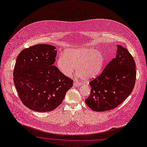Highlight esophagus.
Listing matches in <instances>:
<instances>
[{
	"label": "esophagus",
	"mask_w": 147,
	"mask_h": 147,
	"mask_svg": "<svg viewBox=\"0 0 147 147\" xmlns=\"http://www.w3.org/2000/svg\"><path fill=\"white\" fill-rule=\"evenodd\" d=\"M81 83H78V82H74V83H73V85H74V86H75V87H79V86H81Z\"/></svg>",
	"instance_id": "obj_1"
}]
</instances>
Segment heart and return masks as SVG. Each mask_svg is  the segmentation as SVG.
I'll list each match as a JSON object with an SVG mask.
<instances>
[{
	"instance_id": "heart-1",
	"label": "heart",
	"mask_w": 147,
	"mask_h": 147,
	"mask_svg": "<svg viewBox=\"0 0 147 147\" xmlns=\"http://www.w3.org/2000/svg\"><path fill=\"white\" fill-rule=\"evenodd\" d=\"M105 59L103 55L95 49L80 47L70 49L59 56L57 66L60 71L66 77H71L76 70L78 77L90 79L101 71Z\"/></svg>"
}]
</instances>
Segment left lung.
Wrapping results in <instances>:
<instances>
[{
	"label": "left lung",
	"instance_id": "left-lung-1",
	"mask_svg": "<svg viewBox=\"0 0 147 147\" xmlns=\"http://www.w3.org/2000/svg\"><path fill=\"white\" fill-rule=\"evenodd\" d=\"M136 69L135 60L128 50L117 45L115 57L89 83L91 92L85 101L88 107L95 111H105L122 103L134 87Z\"/></svg>",
	"mask_w": 147,
	"mask_h": 147
}]
</instances>
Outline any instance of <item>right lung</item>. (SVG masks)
<instances>
[{
  "instance_id": "right-lung-1",
  "label": "right lung",
  "mask_w": 147,
  "mask_h": 147,
  "mask_svg": "<svg viewBox=\"0 0 147 147\" xmlns=\"http://www.w3.org/2000/svg\"><path fill=\"white\" fill-rule=\"evenodd\" d=\"M53 46L39 44L21 51L13 71V81L23 102L38 112L51 111L60 105L73 80L54 64Z\"/></svg>"
}]
</instances>
